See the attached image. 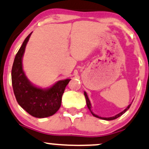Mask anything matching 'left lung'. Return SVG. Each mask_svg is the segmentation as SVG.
Instances as JSON below:
<instances>
[{"label": "left lung", "instance_id": "1", "mask_svg": "<svg viewBox=\"0 0 149 149\" xmlns=\"http://www.w3.org/2000/svg\"><path fill=\"white\" fill-rule=\"evenodd\" d=\"M84 95H85V99H86V102H87V108H88L89 110H90V112H91V113H92V114H93V116H95V117H96V118H98L102 119V120H115V119L118 118L120 117V116H122L123 114H124V113H125V112H126L127 110H128V109H129V108H130V107H131V104H130V105H128V106L127 107V108H125V110H123V111H122V112H121V113H118V114H117V115H116V116H113V117H110V118H102V117H100V116H97V115L95 114V113H93V111H92V110H91V108H92V106H91V103H90V100H89L88 97H87V93H86V92H84Z\"/></svg>", "mask_w": 149, "mask_h": 149}]
</instances>
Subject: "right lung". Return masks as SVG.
<instances>
[{"label": "right lung", "mask_w": 149, "mask_h": 149, "mask_svg": "<svg viewBox=\"0 0 149 149\" xmlns=\"http://www.w3.org/2000/svg\"><path fill=\"white\" fill-rule=\"evenodd\" d=\"M31 33L26 38L15 56L11 70L12 86L20 106L31 116L42 118L53 116L57 112L66 86L71 79L58 81L48 89L39 88L30 82L23 70L22 59Z\"/></svg>", "instance_id": "add662e5"}]
</instances>
